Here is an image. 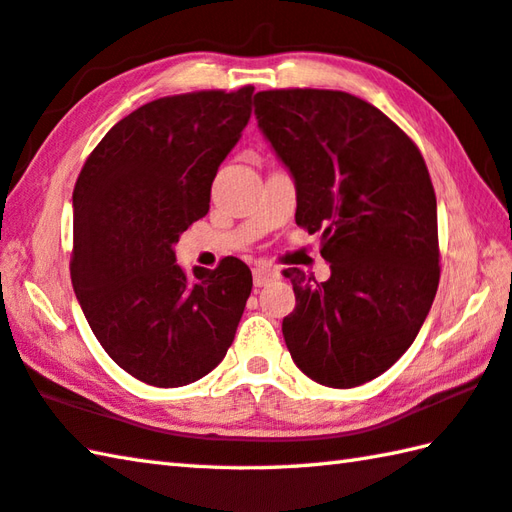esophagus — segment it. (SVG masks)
<instances>
[{
	"label": "esophagus",
	"instance_id": "1",
	"mask_svg": "<svg viewBox=\"0 0 512 512\" xmlns=\"http://www.w3.org/2000/svg\"><path fill=\"white\" fill-rule=\"evenodd\" d=\"M278 276L281 274H278L272 267H265V265L254 267V285L256 287H265L269 283H274V281H278Z\"/></svg>",
	"mask_w": 512,
	"mask_h": 512
}]
</instances>
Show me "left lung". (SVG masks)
<instances>
[{
	"mask_svg": "<svg viewBox=\"0 0 512 512\" xmlns=\"http://www.w3.org/2000/svg\"><path fill=\"white\" fill-rule=\"evenodd\" d=\"M258 127L296 182V225L321 231L325 283L283 272L294 363L327 388H356L401 359L439 287L437 198L421 151L356 95L272 89L254 95Z\"/></svg>",
	"mask_w": 512,
	"mask_h": 512,
	"instance_id": "left-lung-1",
	"label": "left lung"
}]
</instances>
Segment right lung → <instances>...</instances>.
Segmentation results:
<instances>
[{
    "label": "right lung",
    "mask_w": 512,
    "mask_h": 512,
    "mask_svg": "<svg viewBox=\"0 0 512 512\" xmlns=\"http://www.w3.org/2000/svg\"><path fill=\"white\" fill-rule=\"evenodd\" d=\"M254 86L147 102L86 158L73 189L71 281L124 372L180 388L225 359L252 272L234 256L187 278L173 245L209 211L211 182L252 115Z\"/></svg>",
    "instance_id": "add662e5"
}]
</instances>
